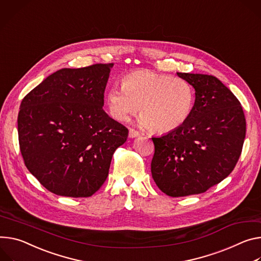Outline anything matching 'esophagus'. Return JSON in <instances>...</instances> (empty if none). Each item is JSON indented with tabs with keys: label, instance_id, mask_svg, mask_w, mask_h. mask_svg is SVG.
Masks as SVG:
<instances>
[{
	"label": "esophagus",
	"instance_id": "34e87169",
	"mask_svg": "<svg viewBox=\"0 0 261 261\" xmlns=\"http://www.w3.org/2000/svg\"><path fill=\"white\" fill-rule=\"evenodd\" d=\"M140 135V133L137 131V130H135V129H133V128H130L129 129V137H137V136H139Z\"/></svg>",
	"mask_w": 261,
	"mask_h": 261
}]
</instances>
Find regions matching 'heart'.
<instances>
[{
    "instance_id": "obj_1",
    "label": "heart",
    "mask_w": 261,
    "mask_h": 261,
    "mask_svg": "<svg viewBox=\"0 0 261 261\" xmlns=\"http://www.w3.org/2000/svg\"><path fill=\"white\" fill-rule=\"evenodd\" d=\"M121 87H111L106 93L111 116L120 122L128 121L139 106L140 123L156 133L180 127L193 108V88L181 78L136 69L122 78Z\"/></svg>"
}]
</instances>
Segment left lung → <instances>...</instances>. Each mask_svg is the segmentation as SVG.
Instances as JSON below:
<instances>
[{"label": "left lung", "instance_id": "8db88e82", "mask_svg": "<svg viewBox=\"0 0 261 261\" xmlns=\"http://www.w3.org/2000/svg\"><path fill=\"white\" fill-rule=\"evenodd\" d=\"M196 90L194 107L177 129L152 137V177L170 197L205 193L235 168L246 137V117L234 94L217 77L177 73Z\"/></svg>", "mask_w": 261, "mask_h": 261}]
</instances>
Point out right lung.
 I'll return each instance as SVG.
<instances>
[{
	"instance_id": "obj_1",
	"label": "right lung",
	"mask_w": 261,
	"mask_h": 261,
	"mask_svg": "<svg viewBox=\"0 0 261 261\" xmlns=\"http://www.w3.org/2000/svg\"><path fill=\"white\" fill-rule=\"evenodd\" d=\"M113 63L61 68L22 99L17 116L20 153L49 192L87 198L107 179L128 129L103 110Z\"/></svg>"
}]
</instances>
